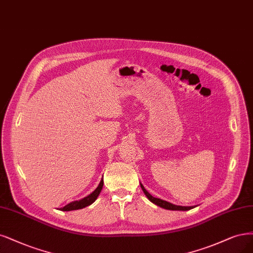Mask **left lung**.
Wrapping results in <instances>:
<instances>
[{"mask_svg": "<svg viewBox=\"0 0 253 253\" xmlns=\"http://www.w3.org/2000/svg\"><path fill=\"white\" fill-rule=\"evenodd\" d=\"M140 185H141V188H142V190H143L144 195L147 197V199H149L152 203H154V204H156V205H158V206L164 208V210H169V211H189V210H191V208H193V206H179V205L171 204V203H169V202H168V201H164V200H161V199H159V198H155V197H153V196L149 193V191H147V190L144 188V186H143L142 184H140Z\"/></svg>", "mask_w": 253, "mask_h": 253, "instance_id": "left-lung-1", "label": "left lung"}]
</instances>
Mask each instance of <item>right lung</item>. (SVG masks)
Instances as JSON below:
<instances>
[{
	"label": "right lung",
	"instance_id": "1",
	"mask_svg": "<svg viewBox=\"0 0 253 253\" xmlns=\"http://www.w3.org/2000/svg\"><path fill=\"white\" fill-rule=\"evenodd\" d=\"M102 186H103V180L101 179V181H100V183H99V185L97 186L96 189H95V190L93 191L92 194H90L89 196L84 197V199L80 200V201H73V202H71V203H69V204H67L66 206H64L63 208H60V210L64 211H70L82 210V208H84V207H86V206L91 205V204L95 201V200L97 199V197L99 196L100 191H101V189H102Z\"/></svg>",
	"mask_w": 253,
	"mask_h": 253
}]
</instances>
